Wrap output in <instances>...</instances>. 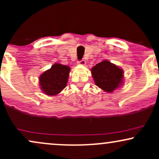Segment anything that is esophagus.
Returning <instances> with one entry per match:
<instances>
[{
    "instance_id": "34e87169",
    "label": "esophagus",
    "mask_w": 159,
    "mask_h": 159,
    "mask_svg": "<svg viewBox=\"0 0 159 159\" xmlns=\"http://www.w3.org/2000/svg\"><path fill=\"white\" fill-rule=\"evenodd\" d=\"M78 64H80V65L84 66L86 64V61H85V60H81V61H78Z\"/></svg>"
}]
</instances>
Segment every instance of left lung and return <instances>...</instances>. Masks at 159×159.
Instances as JSON below:
<instances>
[{
    "instance_id": "8db88e82",
    "label": "left lung",
    "mask_w": 159,
    "mask_h": 159,
    "mask_svg": "<svg viewBox=\"0 0 159 159\" xmlns=\"http://www.w3.org/2000/svg\"><path fill=\"white\" fill-rule=\"evenodd\" d=\"M91 73L96 85L105 92H113L123 84V69L108 61L97 63L91 69Z\"/></svg>"
}]
</instances>
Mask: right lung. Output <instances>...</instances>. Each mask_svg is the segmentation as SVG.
Listing matches in <instances>:
<instances>
[{
  "label": "right lung",
  "mask_w": 159,
  "mask_h": 159,
  "mask_svg": "<svg viewBox=\"0 0 159 159\" xmlns=\"http://www.w3.org/2000/svg\"><path fill=\"white\" fill-rule=\"evenodd\" d=\"M70 68L67 66L55 63L39 77L41 90L48 96H55L65 88L68 81Z\"/></svg>",
  "instance_id": "add662e5"
}]
</instances>
